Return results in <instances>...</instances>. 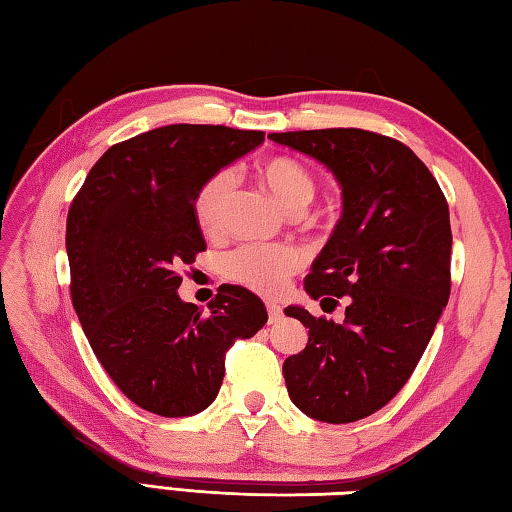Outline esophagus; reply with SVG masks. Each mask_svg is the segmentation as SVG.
<instances>
[{"instance_id": "1", "label": "esophagus", "mask_w": 512, "mask_h": 512, "mask_svg": "<svg viewBox=\"0 0 512 512\" xmlns=\"http://www.w3.org/2000/svg\"><path fill=\"white\" fill-rule=\"evenodd\" d=\"M267 314H269V323H278V321H281V316H283L281 305L267 303Z\"/></svg>"}]
</instances>
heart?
Segmentation results:
<instances>
[{"label": "heart", "instance_id": "heart-1", "mask_svg": "<svg viewBox=\"0 0 512 512\" xmlns=\"http://www.w3.org/2000/svg\"><path fill=\"white\" fill-rule=\"evenodd\" d=\"M256 178L287 211L303 209L316 191L312 173L289 156H272L258 162ZM234 187V173L223 169L207 178L198 189L194 216L198 227L207 236H218L223 231L225 211ZM298 265H301V256L289 245H247L225 258L223 272L229 281L252 289V292L272 296L281 292Z\"/></svg>", "mask_w": 512, "mask_h": 512}]
</instances>
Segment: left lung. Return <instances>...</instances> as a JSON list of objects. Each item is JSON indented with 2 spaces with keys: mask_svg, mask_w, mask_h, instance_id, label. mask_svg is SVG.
Masks as SVG:
<instances>
[{
  "mask_svg": "<svg viewBox=\"0 0 512 512\" xmlns=\"http://www.w3.org/2000/svg\"><path fill=\"white\" fill-rule=\"evenodd\" d=\"M269 140L321 162L343 198L305 292L323 301L345 296V318L285 307L310 330L305 350L283 363L289 399L316 421H359L406 385L448 305V202L406 144L379 133L287 131Z\"/></svg>",
  "mask_w": 512,
  "mask_h": 512,
  "instance_id": "8db88e82",
  "label": "left lung"
}]
</instances>
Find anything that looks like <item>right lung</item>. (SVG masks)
<instances>
[{
	"mask_svg": "<svg viewBox=\"0 0 512 512\" xmlns=\"http://www.w3.org/2000/svg\"><path fill=\"white\" fill-rule=\"evenodd\" d=\"M263 140V131L211 124L140 133L95 162L69 209L75 314L113 383L160 417L209 408L227 347L267 323L265 303L240 285L220 287L209 312L178 296V267L207 249L198 189Z\"/></svg>",
	"mask_w": 512,
	"mask_h": 512,
	"instance_id": "add662e5",
	"label": "right lung"
}]
</instances>
